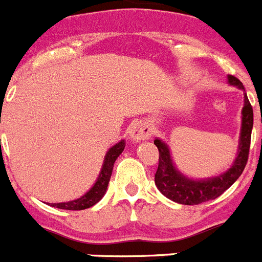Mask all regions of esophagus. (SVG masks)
<instances>
[{"mask_svg":"<svg viewBox=\"0 0 262 262\" xmlns=\"http://www.w3.org/2000/svg\"><path fill=\"white\" fill-rule=\"evenodd\" d=\"M152 136L151 125L147 122H134L129 128V138L133 142H141L143 140H148Z\"/></svg>","mask_w":262,"mask_h":262,"instance_id":"1","label":"esophagus"}]
</instances>
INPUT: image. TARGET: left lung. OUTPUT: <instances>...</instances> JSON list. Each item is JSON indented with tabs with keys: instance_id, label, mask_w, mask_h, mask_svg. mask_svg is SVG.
<instances>
[{
	"instance_id": "obj_1",
	"label": "left lung",
	"mask_w": 262,
	"mask_h": 262,
	"mask_svg": "<svg viewBox=\"0 0 262 262\" xmlns=\"http://www.w3.org/2000/svg\"><path fill=\"white\" fill-rule=\"evenodd\" d=\"M230 86H235L244 93V105L242 110L239 145L236 158L227 171L213 178L193 179L184 175L172 159L169 146L160 138H155L154 145L159 150V166L155 173V185L160 193L171 201L181 205H199L210 201L222 194L239 179L248 160L251 134L253 128V110L247 98L242 82L234 75H227Z\"/></svg>"
}]
</instances>
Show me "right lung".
Here are the masks:
<instances>
[{"label": "right lung", "instance_id": "right-lung-1", "mask_svg": "<svg viewBox=\"0 0 262 262\" xmlns=\"http://www.w3.org/2000/svg\"><path fill=\"white\" fill-rule=\"evenodd\" d=\"M124 148H125V140H121L108 150L104 157V160H103L102 169L99 172L98 179H96L93 187L87 190L83 195H81L77 200H72V201L49 205L53 207H57V209H63V210H84V209H89V207L98 204L103 199L105 192H107L108 183H110L112 169H114V164L117 158H119V155L124 151Z\"/></svg>", "mask_w": 262, "mask_h": 262}]
</instances>
